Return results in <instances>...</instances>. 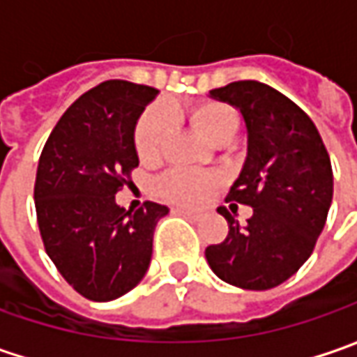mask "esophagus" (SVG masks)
Masks as SVG:
<instances>
[{"label": "esophagus", "mask_w": 357, "mask_h": 357, "mask_svg": "<svg viewBox=\"0 0 357 357\" xmlns=\"http://www.w3.org/2000/svg\"><path fill=\"white\" fill-rule=\"evenodd\" d=\"M176 213L183 214L186 218H192V220H199L200 218V213H197V211H188V208H176Z\"/></svg>", "instance_id": "esophagus-1"}]
</instances>
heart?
I'll return each mask as SVG.
<instances>
[{
	"label": "heart",
	"mask_w": 357,
	"mask_h": 357,
	"mask_svg": "<svg viewBox=\"0 0 357 357\" xmlns=\"http://www.w3.org/2000/svg\"><path fill=\"white\" fill-rule=\"evenodd\" d=\"M186 119L199 130L200 137L208 143L232 137L238 127V117L232 107L218 101H202L185 109ZM171 135V117L169 111L160 105L146 109L135 129V149L144 162L157 160ZM220 185L216 172L204 171H172L165 174L158 183V190L165 199L176 204L195 206L200 204Z\"/></svg>",
	"instance_id": "obj_1"
}]
</instances>
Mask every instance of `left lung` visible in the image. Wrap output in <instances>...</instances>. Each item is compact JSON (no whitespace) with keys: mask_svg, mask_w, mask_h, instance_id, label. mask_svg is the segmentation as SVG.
Here are the masks:
<instances>
[{"mask_svg":"<svg viewBox=\"0 0 357 357\" xmlns=\"http://www.w3.org/2000/svg\"><path fill=\"white\" fill-rule=\"evenodd\" d=\"M211 97L236 107L246 123L248 153L227 202L254 213L240 225L220 206L228 236L204 256L220 280L268 290L294 276L322 234L334 195L332 162L312 119L280 91L234 81Z\"/></svg>","mask_w":357,"mask_h":357,"instance_id":"left-lung-1","label":"left lung"}]
</instances>
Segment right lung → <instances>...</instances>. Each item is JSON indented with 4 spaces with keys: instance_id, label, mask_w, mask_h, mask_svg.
Listing matches in <instances>:
<instances>
[{
    "instance_id": "1",
    "label": "right lung",
    "mask_w": 357,
    "mask_h": 357,
    "mask_svg": "<svg viewBox=\"0 0 357 357\" xmlns=\"http://www.w3.org/2000/svg\"><path fill=\"white\" fill-rule=\"evenodd\" d=\"M157 89L111 79L71 105L41 151L35 213L43 246L77 292L109 302L149 270L153 234L169 208L119 206L115 195L139 167L135 127Z\"/></svg>"
}]
</instances>
